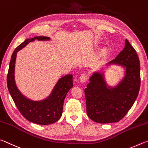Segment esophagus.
Wrapping results in <instances>:
<instances>
[{"mask_svg":"<svg viewBox=\"0 0 148 148\" xmlns=\"http://www.w3.org/2000/svg\"><path fill=\"white\" fill-rule=\"evenodd\" d=\"M87 79H88V75L86 74L83 73L81 75V76H80V81H81L82 83H84V82L87 81Z\"/></svg>","mask_w":148,"mask_h":148,"instance_id":"obj_1","label":"esophagus"}]
</instances>
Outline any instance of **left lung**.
I'll return each mask as SVG.
<instances>
[{"instance_id": "1", "label": "left lung", "mask_w": 148, "mask_h": 148, "mask_svg": "<svg viewBox=\"0 0 148 148\" xmlns=\"http://www.w3.org/2000/svg\"><path fill=\"white\" fill-rule=\"evenodd\" d=\"M124 69L123 77L115 86L106 81L102 70L93 73L84 90L86 112L88 117L99 123H114L121 120L133 105L140 86V67L136 52L129 41L125 47L112 60L105 64Z\"/></svg>"}]
</instances>
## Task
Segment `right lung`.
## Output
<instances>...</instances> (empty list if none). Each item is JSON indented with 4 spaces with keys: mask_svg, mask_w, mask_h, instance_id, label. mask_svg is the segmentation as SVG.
Masks as SVG:
<instances>
[{
    "mask_svg": "<svg viewBox=\"0 0 148 148\" xmlns=\"http://www.w3.org/2000/svg\"><path fill=\"white\" fill-rule=\"evenodd\" d=\"M49 41L51 38L46 36H36L27 39L15 49L11 56L8 73L7 76V86L10 95L21 114L30 122L39 125H47L56 122L61 118L63 112L65 98L69 90L73 86V75H67L60 78L54 85L51 94L45 99L32 100L23 95L15 83V67L17 53L34 40Z\"/></svg>",
    "mask_w": 148,
    "mask_h": 148,
    "instance_id": "add662e5",
    "label": "right lung"
}]
</instances>
